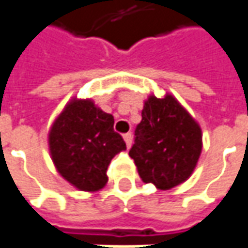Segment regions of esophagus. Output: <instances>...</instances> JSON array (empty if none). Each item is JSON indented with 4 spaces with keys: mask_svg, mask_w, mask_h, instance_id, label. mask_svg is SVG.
<instances>
[{
    "mask_svg": "<svg viewBox=\"0 0 248 248\" xmlns=\"http://www.w3.org/2000/svg\"><path fill=\"white\" fill-rule=\"evenodd\" d=\"M124 142H126V146H127V148H130L131 142H133V137H131V133H127V134H124Z\"/></svg>",
    "mask_w": 248,
    "mask_h": 248,
    "instance_id": "esophagus-1",
    "label": "esophagus"
}]
</instances>
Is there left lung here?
<instances>
[{
    "label": "left lung",
    "mask_w": 248,
    "mask_h": 248,
    "mask_svg": "<svg viewBox=\"0 0 248 248\" xmlns=\"http://www.w3.org/2000/svg\"><path fill=\"white\" fill-rule=\"evenodd\" d=\"M129 156L144 183L170 190L194 172L202 151L198 122L171 93L148 96Z\"/></svg>",
    "instance_id": "obj_1"
}]
</instances>
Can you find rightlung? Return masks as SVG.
Returning a JSON list of instances; mask_svg holds the SVG:
<instances>
[{"label":"right lung","instance_id":"1","mask_svg":"<svg viewBox=\"0 0 248 248\" xmlns=\"http://www.w3.org/2000/svg\"><path fill=\"white\" fill-rule=\"evenodd\" d=\"M126 149L114 117L92 99L73 97L48 130V151L61 176L81 191H99L112 157Z\"/></svg>","mask_w":248,"mask_h":248}]
</instances>
